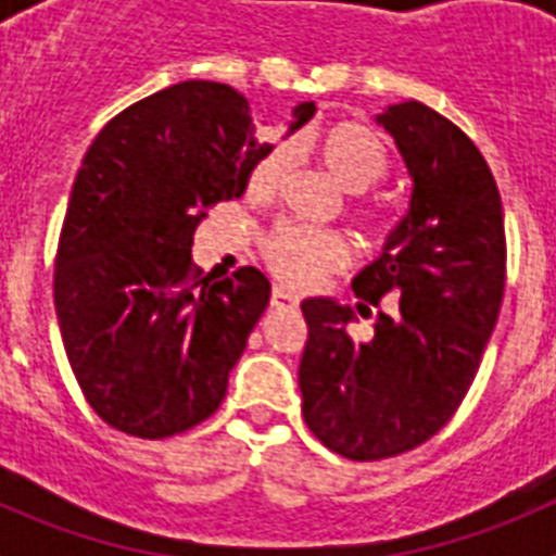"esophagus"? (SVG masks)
<instances>
[{"instance_id":"esophagus-1","label":"esophagus","mask_w":556,"mask_h":556,"mask_svg":"<svg viewBox=\"0 0 556 556\" xmlns=\"http://www.w3.org/2000/svg\"><path fill=\"white\" fill-rule=\"evenodd\" d=\"M269 303H273L275 308H294L298 303H301V298H298V294H294L292 289H287V287H273Z\"/></svg>"}]
</instances>
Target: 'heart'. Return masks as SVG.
<instances>
[{
    "label": "heart",
    "instance_id": "1",
    "mask_svg": "<svg viewBox=\"0 0 556 556\" xmlns=\"http://www.w3.org/2000/svg\"><path fill=\"white\" fill-rule=\"evenodd\" d=\"M323 164L342 189L362 191L387 172V147L376 132L356 122L331 125L317 141ZM292 164V147L278 144L250 169L248 194L253 200H273ZM264 262L278 278L292 287H314L323 275L348 262V244L339 233L308 225H278L264 239Z\"/></svg>",
    "mask_w": 556,
    "mask_h": 556
}]
</instances>
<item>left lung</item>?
Returning <instances> with one entry per match:
<instances>
[{
	"label": "left lung",
	"instance_id": "obj_1",
	"mask_svg": "<svg viewBox=\"0 0 556 556\" xmlns=\"http://www.w3.org/2000/svg\"><path fill=\"white\" fill-rule=\"evenodd\" d=\"M376 122L395 141L412 180L409 208L376 262L353 278L366 313L384 293L374 337L353 340L351 306L301 303L306 426L339 456L387 459L443 429L473 384L504 298V208L488 161L445 116L417 100L387 105Z\"/></svg>",
	"mask_w": 556,
	"mask_h": 556
}]
</instances>
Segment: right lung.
<instances>
[{"instance_id": "right-lung-1", "label": "right lung", "mask_w": 556, "mask_h": 556, "mask_svg": "<svg viewBox=\"0 0 556 556\" xmlns=\"http://www.w3.org/2000/svg\"><path fill=\"white\" fill-rule=\"evenodd\" d=\"M294 105L289 132L314 116ZM273 150L225 83L186 80L113 116L77 169L55 258V312L77 384L113 429L180 434L214 415L269 303L255 267L191 275L205 208L242 198Z\"/></svg>"}]
</instances>
